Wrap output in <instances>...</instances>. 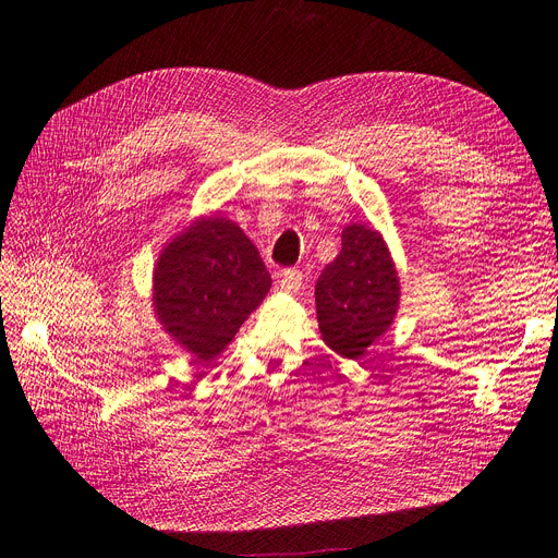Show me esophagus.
Returning <instances> with one entry per match:
<instances>
[{
    "label": "esophagus",
    "mask_w": 558,
    "mask_h": 558,
    "mask_svg": "<svg viewBox=\"0 0 558 558\" xmlns=\"http://www.w3.org/2000/svg\"><path fill=\"white\" fill-rule=\"evenodd\" d=\"M279 288L286 293H298L302 288V272L300 270H283L281 279H279Z\"/></svg>",
    "instance_id": "1"
}]
</instances>
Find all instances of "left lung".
I'll use <instances>...</instances> for the list:
<instances>
[{"mask_svg": "<svg viewBox=\"0 0 558 558\" xmlns=\"http://www.w3.org/2000/svg\"><path fill=\"white\" fill-rule=\"evenodd\" d=\"M400 283L383 235L350 225L341 233V252L316 283V311L323 341L356 360L380 339L398 311Z\"/></svg>", "mask_w": 558, "mask_h": 558, "instance_id": "obj_1", "label": "left lung"}]
</instances>
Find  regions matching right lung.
Masks as SVG:
<instances>
[{
  "label": "right lung",
  "mask_w": 558,
  "mask_h": 558,
  "mask_svg": "<svg viewBox=\"0 0 558 558\" xmlns=\"http://www.w3.org/2000/svg\"><path fill=\"white\" fill-rule=\"evenodd\" d=\"M270 286L258 250L235 221L202 217L155 263V316L175 343L208 362L233 341Z\"/></svg>",
  "instance_id": "1"
}]
</instances>
